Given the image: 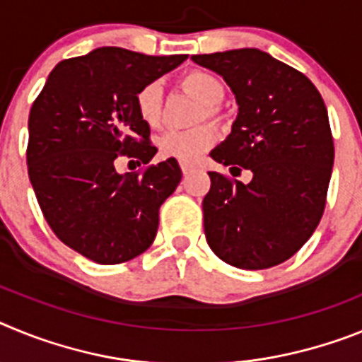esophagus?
<instances>
[{
    "mask_svg": "<svg viewBox=\"0 0 362 362\" xmlns=\"http://www.w3.org/2000/svg\"><path fill=\"white\" fill-rule=\"evenodd\" d=\"M179 166H181V172H183L185 175L190 174V172L196 168V165H194V163H188V161H181L179 163Z\"/></svg>",
    "mask_w": 362,
    "mask_h": 362,
    "instance_id": "1",
    "label": "esophagus"
}]
</instances>
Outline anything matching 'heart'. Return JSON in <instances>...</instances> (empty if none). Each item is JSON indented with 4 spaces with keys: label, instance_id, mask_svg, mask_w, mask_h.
<instances>
[{
    "label": "heart",
    "instance_id": "obj_1",
    "mask_svg": "<svg viewBox=\"0 0 362 362\" xmlns=\"http://www.w3.org/2000/svg\"><path fill=\"white\" fill-rule=\"evenodd\" d=\"M183 86L190 94L196 95L204 105L206 116H216L217 105L223 101L226 94L225 83L216 74L204 70H192L185 74L181 79ZM137 114L148 127H158L161 123L163 114V86L159 81H150L139 88L136 94ZM216 129L212 124H199L187 130H168L158 139L159 152L165 158L192 161L197 156L209 150L216 141Z\"/></svg>",
    "mask_w": 362,
    "mask_h": 362
}]
</instances>
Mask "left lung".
<instances>
[{"label": "left lung", "instance_id": "left-lung-1", "mask_svg": "<svg viewBox=\"0 0 362 362\" xmlns=\"http://www.w3.org/2000/svg\"><path fill=\"white\" fill-rule=\"evenodd\" d=\"M225 79L238 117L214 161L250 183L209 172L204 235L214 254L243 270H263L292 257L317 228L334 166L325 101L305 74L259 49L192 56ZM230 168V172H232Z\"/></svg>", "mask_w": 362, "mask_h": 362}]
</instances>
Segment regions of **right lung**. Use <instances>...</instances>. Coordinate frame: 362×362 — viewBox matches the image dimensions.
<instances>
[{
    "instance_id": "add662e5",
    "label": "right lung",
    "mask_w": 362,
    "mask_h": 362,
    "mask_svg": "<svg viewBox=\"0 0 362 362\" xmlns=\"http://www.w3.org/2000/svg\"><path fill=\"white\" fill-rule=\"evenodd\" d=\"M188 56L101 47L57 63L28 116V177L45 219L66 246L99 264L137 257L156 239L159 206L174 194V158L119 174V156L148 163L158 148L136 94Z\"/></svg>"
}]
</instances>
